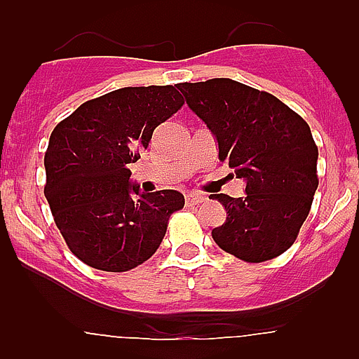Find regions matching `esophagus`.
Wrapping results in <instances>:
<instances>
[{"instance_id": "34e87169", "label": "esophagus", "mask_w": 359, "mask_h": 359, "mask_svg": "<svg viewBox=\"0 0 359 359\" xmlns=\"http://www.w3.org/2000/svg\"><path fill=\"white\" fill-rule=\"evenodd\" d=\"M205 196L203 194H198V192H189V194H185V203L189 205V207H194V205H199V203L205 201Z\"/></svg>"}]
</instances>
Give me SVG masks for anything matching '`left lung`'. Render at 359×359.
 <instances>
[{
    "label": "left lung",
    "instance_id": "obj_1",
    "mask_svg": "<svg viewBox=\"0 0 359 359\" xmlns=\"http://www.w3.org/2000/svg\"><path fill=\"white\" fill-rule=\"evenodd\" d=\"M207 123L244 198L214 194L226 221L212 230L215 244L246 262H264L297 239L318 189L316 147L306 120L277 97L231 79L176 86Z\"/></svg>",
    "mask_w": 359,
    "mask_h": 359
}]
</instances>
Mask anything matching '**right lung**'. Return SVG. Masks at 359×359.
<instances>
[{"label":"right lung","instance_id":"obj_1","mask_svg":"<svg viewBox=\"0 0 359 359\" xmlns=\"http://www.w3.org/2000/svg\"><path fill=\"white\" fill-rule=\"evenodd\" d=\"M182 106L174 86L120 88L79 106L52 131L44 196L68 248L84 264L129 271L161 244L185 198L177 190L140 194L129 163Z\"/></svg>","mask_w":359,"mask_h":359}]
</instances>
